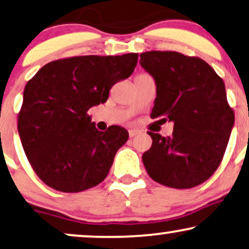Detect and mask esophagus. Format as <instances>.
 Returning <instances> with one entry per match:
<instances>
[{"instance_id":"esophagus-1","label":"esophagus","mask_w":249,"mask_h":249,"mask_svg":"<svg viewBox=\"0 0 249 249\" xmlns=\"http://www.w3.org/2000/svg\"><path fill=\"white\" fill-rule=\"evenodd\" d=\"M138 134H140V130H137V129H130V130H129V136L130 137L137 136Z\"/></svg>"}]
</instances>
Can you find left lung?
Wrapping results in <instances>:
<instances>
[{"label":"left lung","mask_w":249,"mask_h":249,"mask_svg":"<svg viewBox=\"0 0 249 249\" xmlns=\"http://www.w3.org/2000/svg\"><path fill=\"white\" fill-rule=\"evenodd\" d=\"M140 64L157 86L151 118L174 122L172 136L148 131L145 169L162 185L195 188L218 168L234 124L223 80L205 60L176 51L143 53Z\"/></svg>","instance_id":"1"}]
</instances>
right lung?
<instances>
[{
	"mask_svg": "<svg viewBox=\"0 0 249 249\" xmlns=\"http://www.w3.org/2000/svg\"><path fill=\"white\" fill-rule=\"evenodd\" d=\"M137 58L125 53L54 60L25 86L18 132L31 166L48 186L74 193L106 178L129 134L119 125L99 131L88 109L107 101L109 89L134 72Z\"/></svg>",
	"mask_w": 249,
	"mask_h": 249,
	"instance_id": "add662e5",
	"label": "right lung"
}]
</instances>
